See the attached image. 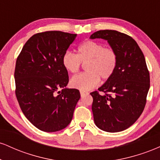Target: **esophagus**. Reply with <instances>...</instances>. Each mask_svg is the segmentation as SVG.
Listing matches in <instances>:
<instances>
[{"mask_svg":"<svg viewBox=\"0 0 160 160\" xmlns=\"http://www.w3.org/2000/svg\"><path fill=\"white\" fill-rule=\"evenodd\" d=\"M86 91H82V90H80V95H81V96H82V95H84L85 94H86Z\"/></svg>","mask_w":160,"mask_h":160,"instance_id":"1","label":"esophagus"}]
</instances>
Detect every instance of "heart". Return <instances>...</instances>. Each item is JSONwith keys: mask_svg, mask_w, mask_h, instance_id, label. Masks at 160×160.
I'll use <instances>...</instances> for the list:
<instances>
[{"mask_svg": "<svg viewBox=\"0 0 160 160\" xmlns=\"http://www.w3.org/2000/svg\"><path fill=\"white\" fill-rule=\"evenodd\" d=\"M81 63H86L87 72L73 77L70 82L76 89L89 90L98 85L100 78L107 80L113 76L118 65V56L113 49L88 40L78 47L77 56L66 52L62 57V65L71 74L78 73Z\"/></svg>", "mask_w": 160, "mask_h": 160, "instance_id": "1", "label": "heart"}]
</instances>
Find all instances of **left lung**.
<instances>
[{"label":"left lung","instance_id":"8db88e82","mask_svg":"<svg viewBox=\"0 0 160 160\" xmlns=\"http://www.w3.org/2000/svg\"><path fill=\"white\" fill-rule=\"evenodd\" d=\"M89 38L108 40L118 56L114 74L98 88L105 94L90 93L95 123L108 132L123 131L135 123L146 104L150 74L144 56L132 38L117 31H98Z\"/></svg>","mask_w":160,"mask_h":160}]
</instances>
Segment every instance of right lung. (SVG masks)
I'll list each match as a JSON object with an SVG mask.
<instances>
[{"label": "right lung", "instance_id": "add662e5", "mask_svg": "<svg viewBox=\"0 0 160 160\" xmlns=\"http://www.w3.org/2000/svg\"><path fill=\"white\" fill-rule=\"evenodd\" d=\"M76 37L58 31L38 33L16 59V98L25 117L41 131L67 127L80 98L78 89L66 88L68 74L62 65V57Z\"/></svg>", "mask_w": 160, "mask_h": 160}]
</instances>
